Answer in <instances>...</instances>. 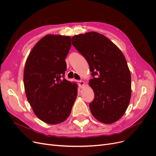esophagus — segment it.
Returning <instances> with one entry per match:
<instances>
[{
  "instance_id": "esophagus-1",
  "label": "esophagus",
  "mask_w": 156,
  "mask_h": 156,
  "mask_svg": "<svg viewBox=\"0 0 156 156\" xmlns=\"http://www.w3.org/2000/svg\"><path fill=\"white\" fill-rule=\"evenodd\" d=\"M78 85H79V86H80V88H83V87H84L85 85V83L83 81H81V80L78 81Z\"/></svg>"
}]
</instances>
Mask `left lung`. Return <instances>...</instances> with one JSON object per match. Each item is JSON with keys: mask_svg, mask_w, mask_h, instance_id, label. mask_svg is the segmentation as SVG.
Instances as JSON below:
<instances>
[{"mask_svg": "<svg viewBox=\"0 0 156 156\" xmlns=\"http://www.w3.org/2000/svg\"><path fill=\"white\" fill-rule=\"evenodd\" d=\"M72 44L87 59L95 98L89 107L94 117L112 124L125 113L131 99V74L125 55L105 36L90 31L73 36ZM97 75L95 77L94 76Z\"/></svg>", "mask_w": 156, "mask_h": 156, "instance_id": "obj_1", "label": "left lung"}]
</instances>
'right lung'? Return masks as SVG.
Returning <instances> with one entry per match:
<instances>
[{"label": "right lung", "instance_id": "add662e5", "mask_svg": "<svg viewBox=\"0 0 156 156\" xmlns=\"http://www.w3.org/2000/svg\"><path fill=\"white\" fill-rule=\"evenodd\" d=\"M71 37L47 35L33 47L24 68L26 96L35 115L45 123L57 125L70 115L78 85L64 77Z\"/></svg>", "mask_w": 156, "mask_h": 156}]
</instances>
